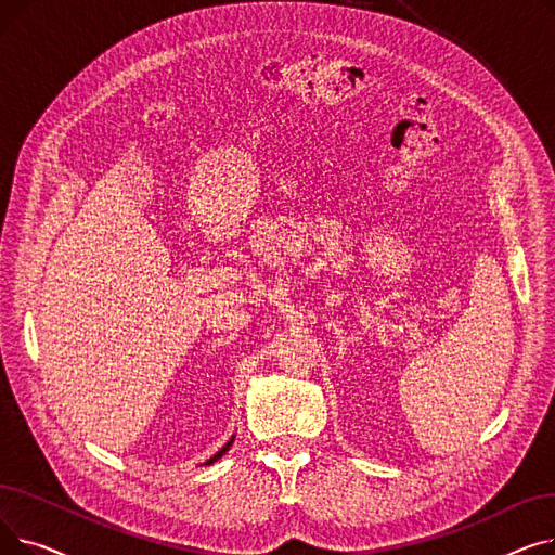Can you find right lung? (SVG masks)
<instances>
[{"instance_id": "1", "label": "right lung", "mask_w": 555, "mask_h": 555, "mask_svg": "<svg viewBox=\"0 0 555 555\" xmlns=\"http://www.w3.org/2000/svg\"><path fill=\"white\" fill-rule=\"evenodd\" d=\"M231 443H233V436H231V439H229V441H227V443H224V446H222V448H220V450H218V452L207 461V465H209V463H214V461H218V459H220V456L231 448Z\"/></svg>"}]
</instances>
